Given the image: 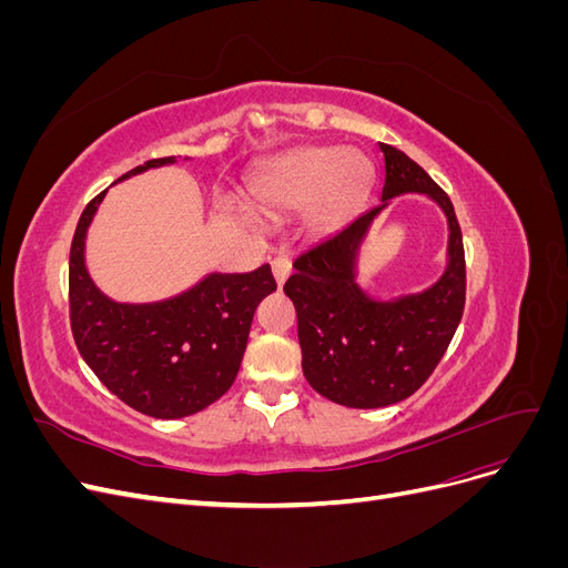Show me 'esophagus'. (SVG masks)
Wrapping results in <instances>:
<instances>
[{
	"label": "esophagus",
	"mask_w": 568,
	"mask_h": 568,
	"mask_svg": "<svg viewBox=\"0 0 568 568\" xmlns=\"http://www.w3.org/2000/svg\"><path fill=\"white\" fill-rule=\"evenodd\" d=\"M272 272H274V280H277V284L282 286L286 282V277H288V272H291L288 257L286 255L274 257V261H272Z\"/></svg>",
	"instance_id": "esophagus-1"
}]
</instances>
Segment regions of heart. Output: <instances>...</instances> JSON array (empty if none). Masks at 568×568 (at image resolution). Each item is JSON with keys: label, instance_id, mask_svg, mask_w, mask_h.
<instances>
[{"label": "heart", "instance_id": "1", "mask_svg": "<svg viewBox=\"0 0 568 568\" xmlns=\"http://www.w3.org/2000/svg\"><path fill=\"white\" fill-rule=\"evenodd\" d=\"M374 165L359 151L303 146L270 161L251 180V196L270 213L303 211L307 225L326 232L343 225L369 199Z\"/></svg>", "mask_w": 568, "mask_h": 568}]
</instances>
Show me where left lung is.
Returning a JSON list of instances; mask_svg holds the SVG:
<instances>
[{"label": "left lung", "mask_w": 568, "mask_h": 568, "mask_svg": "<svg viewBox=\"0 0 568 568\" xmlns=\"http://www.w3.org/2000/svg\"><path fill=\"white\" fill-rule=\"evenodd\" d=\"M386 161L382 205L294 261L284 294L294 301L303 374L320 395L346 407H386L415 393L448 351L464 313L467 270L448 194L400 149ZM426 193L449 220V265L419 295L382 302L356 284V255L373 217L390 197Z\"/></svg>", "instance_id": "obj_1"}]
</instances>
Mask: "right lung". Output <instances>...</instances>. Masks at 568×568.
<instances>
[{
    "mask_svg": "<svg viewBox=\"0 0 568 568\" xmlns=\"http://www.w3.org/2000/svg\"><path fill=\"white\" fill-rule=\"evenodd\" d=\"M175 161H146L118 182ZM104 196L88 203L73 234L68 298L75 346L99 382L142 415H196L234 384L255 307L277 282L270 265H261L242 274L211 272L165 301L115 303L101 294L84 265V236Z\"/></svg>",
    "mask_w": 568,
    "mask_h": 568,
    "instance_id": "obj_1",
    "label": "right lung"
}]
</instances>
